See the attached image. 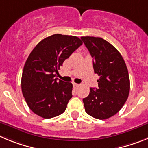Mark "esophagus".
<instances>
[{"mask_svg": "<svg viewBox=\"0 0 148 148\" xmlns=\"http://www.w3.org/2000/svg\"><path fill=\"white\" fill-rule=\"evenodd\" d=\"M73 87H75V88H77V87H78L79 86H80V84H76V83H73Z\"/></svg>", "mask_w": 148, "mask_h": 148, "instance_id": "esophagus-1", "label": "esophagus"}]
</instances>
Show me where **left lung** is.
Listing matches in <instances>:
<instances>
[{
	"instance_id": "1",
	"label": "left lung",
	"mask_w": 148,
	"mask_h": 148,
	"mask_svg": "<svg viewBox=\"0 0 148 148\" xmlns=\"http://www.w3.org/2000/svg\"><path fill=\"white\" fill-rule=\"evenodd\" d=\"M93 58L95 73L99 75V87L90 88L83 99L86 113L98 119L114 116L126 102L130 79L122 56L112 44L101 38H81Z\"/></svg>"
}]
</instances>
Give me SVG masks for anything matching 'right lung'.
<instances>
[{
	"mask_svg": "<svg viewBox=\"0 0 148 148\" xmlns=\"http://www.w3.org/2000/svg\"><path fill=\"white\" fill-rule=\"evenodd\" d=\"M81 45L82 41L76 36L55 34L32 49L23 66L21 89L34 113L50 119L64 112L73 96V84L55 77L65 59Z\"/></svg>",
	"mask_w": 148,
	"mask_h": 148,
	"instance_id": "add662e5",
	"label": "right lung"
}]
</instances>
